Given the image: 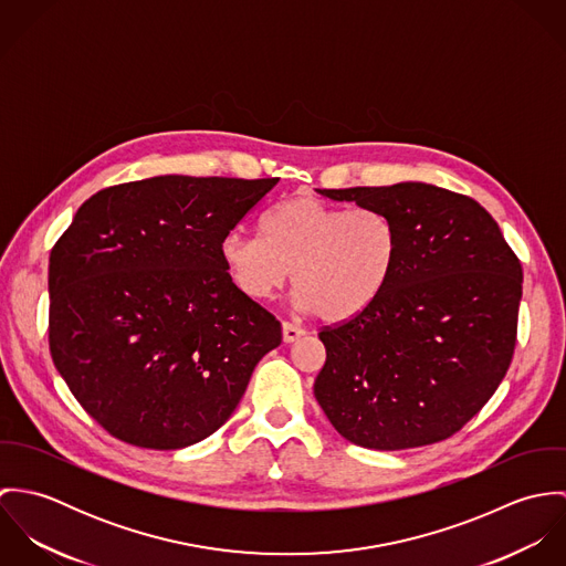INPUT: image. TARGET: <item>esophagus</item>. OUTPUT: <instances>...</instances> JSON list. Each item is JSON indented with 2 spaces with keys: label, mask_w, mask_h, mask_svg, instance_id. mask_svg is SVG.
<instances>
[{
  "label": "esophagus",
  "mask_w": 566,
  "mask_h": 566,
  "mask_svg": "<svg viewBox=\"0 0 566 566\" xmlns=\"http://www.w3.org/2000/svg\"><path fill=\"white\" fill-rule=\"evenodd\" d=\"M283 342L285 344H292V342H296L301 335H305V331L301 328V326H296V324L292 323H283Z\"/></svg>",
  "instance_id": "obj_1"
}]
</instances>
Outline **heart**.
<instances>
[{"instance_id": "1", "label": "heart", "mask_w": 566, "mask_h": 566, "mask_svg": "<svg viewBox=\"0 0 566 566\" xmlns=\"http://www.w3.org/2000/svg\"><path fill=\"white\" fill-rule=\"evenodd\" d=\"M259 231L261 238H224L220 256L231 283L252 301H268L294 270L298 305L324 323H348L368 312L397 265V229L368 207L342 209L294 196L268 209Z\"/></svg>"}]
</instances>
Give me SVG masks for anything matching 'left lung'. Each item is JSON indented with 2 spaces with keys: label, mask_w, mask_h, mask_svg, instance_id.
Wrapping results in <instances>:
<instances>
[{
  "label": "left lung",
  "mask_w": 566,
  "mask_h": 566,
  "mask_svg": "<svg viewBox=\"0 0 566 566\" xmlns=\"http://www.w3.org/2000/svg\"><path fill=\"white\" fill-rule=\"evenodd\" d=\"M386 213L399 240L375 305L326 326L314 395L353 444L401 451L460 431L505 377L523 272L499 224L469 196L427 182L318 189Z\"/></svg>",
  "instance_id": "1"
}]
</instances>
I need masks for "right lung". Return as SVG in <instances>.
I'll list each match as a JSON object with an SVG mask.
<instances>
[{
    "label": "right lung",
    "mask_w": 566,
    "mask_h": 566,
    "mask_svg": "<svg viewBox=\"0 0 566 566\" xmlns=\"http://www.w3.org/2000/svg\"><path fill=\"white\" fill-rule=\"evenodd\" d=\"M279 178L155 176L91 196L50 254V350L111 436L171 451L235 411L281 324L220 248Z\"/></svg>",
    "instance_id": "add662e5"
}]
</instances>
